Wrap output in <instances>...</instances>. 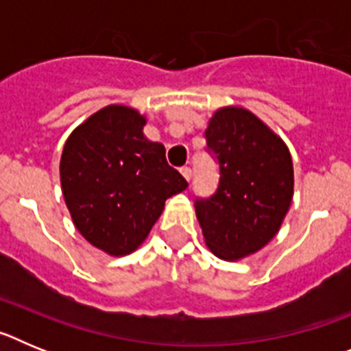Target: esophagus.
Returning a JSON list of instances; mask_svg holds the SVG:
<instances>
[{
  "mask_svg": "<svg viewBox=\"0 0 351 351\" xmlns=\"http://www.w3.org/2000/svg\"><path fill=\"white\" fill-rule=\"evenodd\" d=\"M181 173H182V178H184L186 181H190V179H191V169H190V167H181Z\"/></svg>",
  "mask_w": 351,
  "mask_h": 351,
  "instance_id": "34e87169",
  "label": "esophagus"
}]
</instances>
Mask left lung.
<instances>
[{
	"label": "left lung",
	"instance_id": "1",
	"mask_svg": "<svg viewBox=\"0 0 351 351\" xmlns=\"http://www.w3.org/2000/svg\"><path fill=\"white\" fill-rule=\"evenodd\" d=\"M206 138L218 158L219 184L197 200L195 213L207 247L237 262L280 232L293 197V163L283 138L243 107L218 108Z\"/></svg>",
	"mask_w": 351,
	"mask_h": 351
}]
</instances>
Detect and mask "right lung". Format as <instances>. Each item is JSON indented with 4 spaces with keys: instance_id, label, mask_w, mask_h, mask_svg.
I'll return each mask as SVG.
<instances>
[{
    "instance_id": "add662e5",
    "label": "right lung",
    "mask_w": 351,
    "mask_h": 351,
    "mask_svg": "<svg viewBox=\"0 0 351 351\" xmlns=\"http://www.w3.org/2000/svg\"><path fill=\"white\" fill-rule=\"evenodd\" d=\"M137 108L107 105L66 138L60 179L71 221L89 244L110 256L137 250L165 209L188 188L167 163L165 145L144 135Z\"/></svg>"
}]
</instances>
